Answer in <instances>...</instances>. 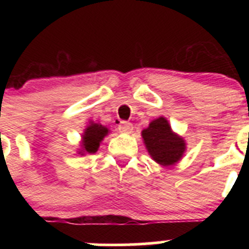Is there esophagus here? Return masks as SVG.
<instances>
[{
    "label": "esophagus",
    "instance_id": "esophagus-1",
    "mask_svg": "<svg viewBox=\"0 0 249 249\" xmlns=\"http://www.w3.org/2000/svg\"><path fill=\"white\" fill-rule=\"evenodd\" d=\"M118 131L121 133H131L133 131V124L129 122H126V121H122V122L118 124Z\"/></svg>",
    "mask_w": 249,
    "mask_h": 249
}]
</instances>
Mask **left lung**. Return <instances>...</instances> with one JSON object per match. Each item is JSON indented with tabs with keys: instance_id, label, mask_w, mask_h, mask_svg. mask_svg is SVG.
<instances>
[{
	"instance_id": "8db88e82",
	"label": "left lung",
	"mask_w": 249,
	"mask_h": 249,
	"mask_svg": "<svg viewBox=\"0 0 249 249\" xmlns=\"http://www.w3.org/2000/svg\"><path fill=\"white\" fill-rule=\"evenodd\" d=\"M148 155L156 163L163 167L178 163L186 152V141L171 128L164 117L151 121L141 133Z\"/></svg>"
}]
</instances>
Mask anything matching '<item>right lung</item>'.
Returning a JSON list of instances; mask_svg holds the SVG:
<instances>
[{
	"mask_svg": "<svg viewBox=\"0 0 249 249\" xmlns=\"http://www.w3.org/2000/svg\"><path fill=\"white\" fill-rule=\"evenodd\" d=\"M109 133L108 127L103 126L101 123H94L93 121L86 126L82 133V140L80 142V148L77 153L80 156L92 155L98 151L101 142L103 138Z\"/></svg>",
	"mask_w": 249,
	"mask_h": 249,
	"instance_id": "right-lung-1",
	"label": "right lung"
}]
</instances>
